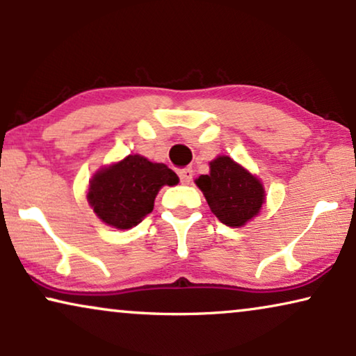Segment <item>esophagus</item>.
I'll return each mask as SVG.
<instances>
[{"mask_svg":"<svg viewBox=\"0 0 356 356\" xmlns=\"http://www.w3.org/2000/svg\"><path fill=\"white\" fill-rule=\"evenodd\" d=\"M192 175H193V170L188 169V168L179 170V177H181V182L182 184H191Z\"/></svg>","mask_w":356,"mask_h":356,"instance_id":"1","label":"esophagus"}]
</instances>
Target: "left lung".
<instances>
[{"mask_svg": "<svg viewBox=\"0 0 356 356\" xmlns=\"http://www.w3.org/2000/svg\"><path fill=\"white\" fill-rule=\"evenodd\" d=\"M195 184L205 195L213 215L222 225L241 227L259 215L265 203L262 182L229 156H218L210 163V174Z\"/></svg>", "mask_w": 356, "mask_h": 356, "instance_id": "obj_1", "label": "left lung"}]
</instances>
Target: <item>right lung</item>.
Here are the masks:
<instances>
[{
    "instance_id": "right-lung-1",
    "label": "right lung",
    "mask_w": 356,
    "mask_h": 356,
    "mask_svg": "<svg viewBox=\"0 0 356 356\" xmlns=\"http://www.w3.org/2000/svg\"><path fill=\"white\" fill-rule=\"evenodd\" d=\"M177 182V174L165 164L130 154L94 174L88 202L106 225L130 229L153 211L159 188Z\"/></svg>"
}]
</instances>
